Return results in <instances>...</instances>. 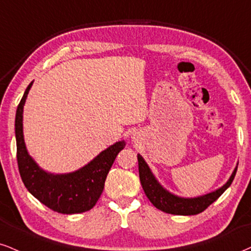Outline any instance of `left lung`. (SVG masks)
I'll return each instance as SVG.
<instances>
[{"mask_svg": "<svg viewBox=\"0 0 251 251\" xmlns=\"http://www.w3.org/2000/svg\"><path fill=\"white\" fill-rule=\"evenodd\" d=\"M138 159V172H140V180L143 187L145 196L151 201V203L160 209V211L175 215H196L203 212L209 205L221 196L224 192L230 186L233 182L235 175H236L237 168H235L233 175L230 176L229 180L219 190L206 196L193 198V199H186V198H179L169 193L160 186L159 182L156 180L153 175L151 173L148 164L144 162L141 154H137Z\"/></svg>", "mask_w": 251, "mask_h": 251, "instance_id": "obj_1", "label": "left lung"}]
</instances>
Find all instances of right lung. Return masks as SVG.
<instances>
[{
    "mask_svg": "<svg viewBox=\"0 0 251 251\" xmlns=\"http://www.w3.org/2000/svg\"><path fill=\"white\" fill-rule=\"evenodd\" d=\"M31 86L32 82L24 92L15 119L17 164L22 181L33 197L52 211L61 214L87 212L101 197L108 172L117 153L125 149L126 142H116L75 172L52 175L43 171L27 153L23 138V107Z\"/></svg>",
    "mask_w": 251,
    "mask_h": 251,
    "instance_id": "right-lung-1",
    "label": "right lung"
}]
</instances>
